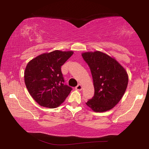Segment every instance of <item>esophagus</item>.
Here are the masks:
<instances>
[{"label": "esophagus", "mask_w": 149, "mask_h": 149, "mask_svg": "<svg viewBox=\"0 0 149 149\" xmlns=\"http://www.w3.org/2000/svg\"><path fill=\"white\" fill-rule=\"evenodd\" d=\"M75 89H76L77 90H81V89H82V85L81 84H79L76 87H75Z\"/></svg>", "instance_id": "34e87169"}]
</instances>
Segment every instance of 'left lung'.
Wrapping results in <instances>:
<instances>
[{"instance_id": "8db88e82", "label": "left lung", "mask_w": 149, "mask_h": 149, "mask_svg": "<svg viewBox=\"0 0 149 149\" xmlns=\"http://www.w3.org/2000/svg\"><path fill=\"white\" fill-rule=\"evenodd\" d=\"M82 57L90 68L94 95L86 104L95 112L113 109L123 97L128 76L125 69L108 55L100 52L83 53Z\"/></svg>"}]
</instances>
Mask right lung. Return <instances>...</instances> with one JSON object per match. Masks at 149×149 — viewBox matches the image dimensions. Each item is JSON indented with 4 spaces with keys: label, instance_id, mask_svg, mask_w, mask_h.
Returning <instances> with one entry per match:
<instances>
[{
    "label": "right lung",
    "instance_id": "add662e5",
    "mask_svg": "<svg viewBox=\"0 0 149 149\" xmlns=\"http://www.w3.org/2000/svg\"><path fill=\"white\" fill-rule=\"evenodd\" d=\"M72 54L71 51L56 50L40 55L28 62L24 81L28 92L38 104L54 109L68 97L72 88L64 84L61 66Z\"/></svg>",
    "mask_w": 149,
    "mask_h": 149
}]
</instances>
